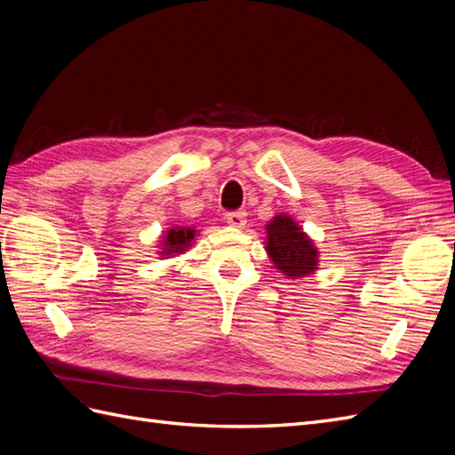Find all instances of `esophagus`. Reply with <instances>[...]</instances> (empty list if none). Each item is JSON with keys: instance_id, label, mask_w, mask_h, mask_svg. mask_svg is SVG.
I'll return each instance as SVG.
<instances>
[{"instance_id": "34e87169", "label": "esophagus", "mask_w": 455, "mask_h": 455, "mask_svg": "<svg viewBox=\"0 0 455 455\" xmlns=\"http://www.w3.org/2000/svg\"><path fill=\"white\" fill-rule=\"evenodd\" d=\"M225 220L230 227L242 228L243 225H246V212H230L225 215Z\"/></svg>"}]
</instances>
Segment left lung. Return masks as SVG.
Instances as JSON below:
<instances>
[{
    "mask_svg": "<svg viewBox=\"0 0 455 455\" xmlns=\"http://www.w3.org/2000/svg\"><path fill=\"white\" fill-rule=\"evenodd\" d=\"M267 251L276 269L290 278L306 276L317 269L319 251L288 215H276L267 225Z\"/></svg>",
    "mask_w": 455,
    "mask_h": 455,
    "instance_id": "obj_1",
    "label": "left lung"
}]
</instances>
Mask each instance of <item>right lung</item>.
<instances>
[{
  "mask_svg": "<svg viewBox=\"0 0 455 455\" xmlns=\"http://www.w3.org/2000/svg\"><path fill=\"white\" fill-rule=\"evenodd\" d=\"M194 228H171L165 236H163V253H182L186 248L190 246L194 240Z\"/></svg>",
  "mask_w": 455,
  "mask_h": 455,
  "instance_id": "right-lung-1",
  "label": "right lung"
}]
</instances>
